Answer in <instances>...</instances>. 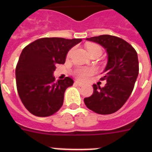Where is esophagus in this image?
Instances as JSON below:
<instances>
[{"label":"esophagus","mask_w":152,"mask_h":152,"mask_svg":"<svg viewBox=\"0 0 152 152\" xmlns=\"http://www.w3.org/2000/svg\"><path fill=\"white\" fill-rule=\"evenodd\" d=\"M75 85L80 86V87H81V86L84 85V83L80 82V81H78V80H76V81H75Z\"/></svg>","instance_id":"obj_1"}]
</instances>
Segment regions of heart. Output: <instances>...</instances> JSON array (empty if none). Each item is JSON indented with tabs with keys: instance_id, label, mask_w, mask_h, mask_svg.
<instances>
[{
	"instance_id": "obj_1",
	"label": "heart",
	"mask_w": 152,
	"mask_h": 152,
	"mask_svg": "<svg viewBox=\"0 0 152 152\" xmlns=\"http://www.w3.org/2000/svg\"><path fill=\"white\" fill-rule=\"evenodd\" d=\"M87 48H88V50L89 52H93V51L95 50H101V49H100L98 45H92V44L88 45ZM72 52H73V49L70 50L69 52H68V56H71ZM93 72H94V70L91 69V68H80V69H77V71L75 72V75L77 78L80 79V80H84V79L88 78L90 75H92Z\"/></svg>"
}]
</instances>
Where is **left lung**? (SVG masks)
Instances as JSON below:
<instances>
[{"mask_svg":"<svg viewBox=\"0 0 152 152\" xmlns=\"http://www.w3.org/2000/svg\"><path fill=\"white\" fill-rule=\"evenodd\" d=\"M86 40L96 42L106 49L107 63L101 78L107 84L103 88L94 84V93L84 98V103L98 114L113 113L124 105L133 91L139 75L137 52L123 39L110 35H101Z\"/></svg>","mask_w":152,"mask_h":152,"instance_id":"left-lung-1","label":"left lung"}]
</instances>
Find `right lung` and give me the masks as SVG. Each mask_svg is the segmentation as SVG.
<instances>
[{
    "label": "right lung",
    "mask_w": 152,
    "mask_h": 152,
    "mask_svg": "<svg viewBox=\"0 0 152 152\" xmlns=\"http://www.w3.org/2000/svg\"><path fill=\"white\" fill-rule=\"evenodd\" d=\"M81 41L42 38L23 49L16 68V81L21 101L31 113L45 117L61 108L65 90L74 80L67 77L56 82V65L64 64L68 51Z\"/></svg>",
    "instance_id": "right-lung-1"
}]
</instances>
